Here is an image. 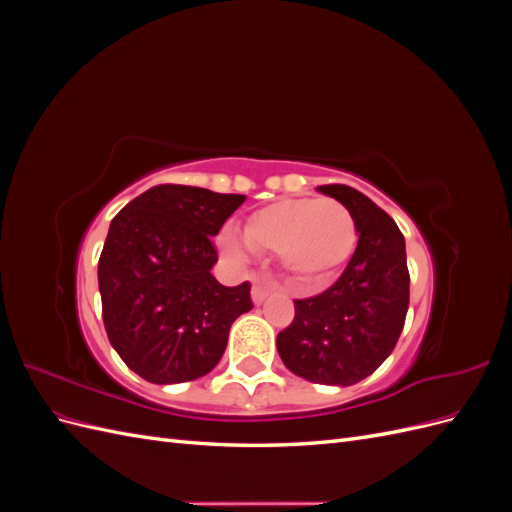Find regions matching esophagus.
<instances>
[{
  "label": "esophagus",
  "mask_w": 512,
  "mask_h": 512,
  "mask_svg": "<svg viewBox=\"0 0 512 512\" xmlns=\"http://www.w3.org/2000/svg\"><path fill=\"white\" fill-rule=\"evenodd\" d=\"M269 294H271V288L265 282H258V280L254 282V286H252V301L256 305H260L262 301H265Z\"/></svg>",
  "instance_id": "1"
}]
</instances>
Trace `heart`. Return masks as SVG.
Returning <instances> with one entry per match:
<instances>
[{"instance_id":"heart-1","label":"heart","mask_w":512,"mask_h":512,"mask_svg":"<svg viewBox=\"0 0 512 512\" xmlns=\"http://www.w3.org/2000/svg\"><path fill=\"white\" fill-rule=\"evenodd\" d=\"M243 238L232 230L222 235L232 260H245L250 247L277 254L294 284L320 290L348 265L359 228L348 207L335 198H286L254 211L243 226Z\"/></svg>"}]
</instances>
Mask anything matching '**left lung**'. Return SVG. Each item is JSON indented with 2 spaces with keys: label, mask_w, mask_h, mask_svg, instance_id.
Returning <instances> with one entry per match:
<instances>
[{
  "label": "left lung",
  "mask_w": 512,
  "mask_h": 512,
  "mask_svg": "<svg viewBox=\"0 0 512 512\" xmlns=\"http://www.w3.org/2000/svg\"><path fill=\"white\" fill-rule=\"evenodd\" d=\"M318 192L346 205L359 243L342 277L316 297L294 301V320L277 335L284 365L316 384L350 386L386 361L410 303L406 241L389 213L348 185Z\"/></svg>",
  "instance_id": "1"
}]
</instances>
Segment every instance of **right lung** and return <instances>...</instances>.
Returning a JSON list of instances; mask_svg holds the SVG:
<instances>
[{"label": "right lung", "mask_w": 512, "mask_h": 512, "mask_svg": "<svg viewBox=\"0 0 512 512\" xmlns=\"http://www.w3.org/2000/svg\"><path fill=\"white\" fill-rule=\"evenodd\" d=\"M243 194L156 185L111 222L98 262L102 318L121 361L153 384L190 382L220 363L228 331L254 307L250 284L211 275L215 237Z\"/></svg>", "instance_id": "obj_1"}]
</instances>
